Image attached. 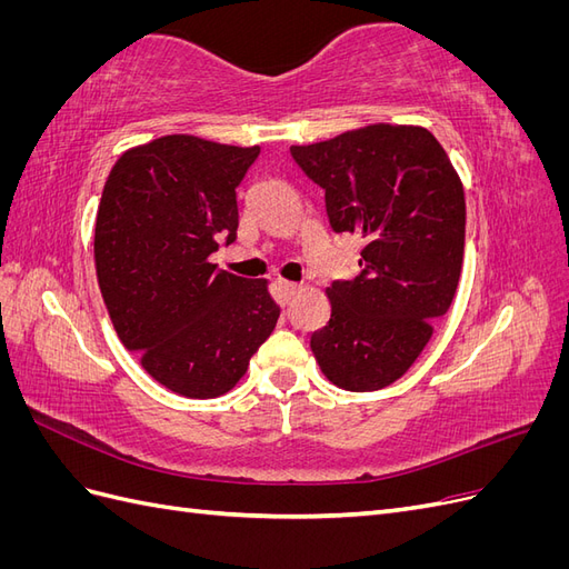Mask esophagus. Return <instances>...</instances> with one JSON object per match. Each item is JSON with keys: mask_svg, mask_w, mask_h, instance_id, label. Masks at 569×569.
<instances>
[{"mask_svg": "<svg viewBox=\"0 0 569 569\" xmlns=\"http://www.w3.org/2000/svg\"><path fill=\"white\" fill-rule=\"evenodd\" d=\"M278 287L284 291L287 297H291V295H295V291L299 289V284H297V282H289V280H278Z\"/></svg>", "mask_w": 569, "mask_h": 569, "instance_id": "esophagus-1", "label": "esophagus"}]
</instances>
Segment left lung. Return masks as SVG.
<instances>
[{
  "label": "left lung",
  "mask_w": 569,
  "mask_h": 569,
  "mask_svg": "<svg viewBox=\"0 0 569 569\" xmlns=\"http://www.w3.org/2000/svg\"><path fill=\"white\" fill-rule=\"evenodd\" d=\"M291 157L325 189L335 232L363 239L360 274L325 289L332 316L313 332L322 375L377 391L406 375L453 301L465 247L462 182L420 126L372 123Z\"/></svg>",
  "instance_id": "left-lung-1"
}]
</instances>
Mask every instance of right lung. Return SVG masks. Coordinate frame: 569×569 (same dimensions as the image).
Masks as SVG:
<instances>
[{"instance_id": "right-lung-1", "label": "right lung", "mask_w": 569, "mask_h": 569, "mask_svg": "<svg viewBox=\"0 0 569 569\" xmlns=\"http://www.w3.org/2000/svg\"><path fill=\"white\" fill-rule=\"evenodd\" d=\"M258 151L166 134L120 153L101 192L94 266L113 330L187 399L230 391L280 318L268 280L209 261L234 242V189Z\"/></svg>"}]
</instances>
